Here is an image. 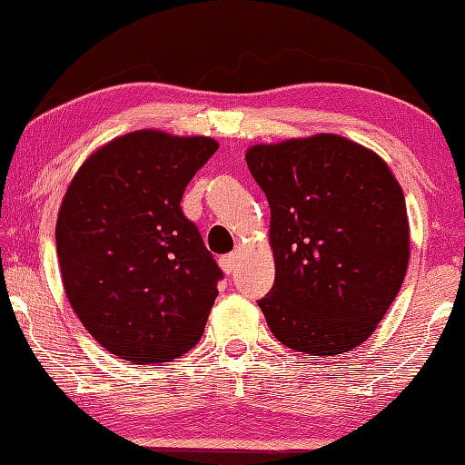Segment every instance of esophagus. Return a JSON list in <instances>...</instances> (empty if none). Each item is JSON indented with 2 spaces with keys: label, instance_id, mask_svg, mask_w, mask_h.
<instances>
[{
  "label": "esophagus",
  "instance_id": "1",
  "mask_svg": "<svg viewBox=\"0 0 465 465\" xmlns=\"http://www.w3.org/2000/svg\"><path fill=\"white\" fill-rule=\"evenodd\" d=\"M235 263H238V258H235V253H225V256L220 258V268L225 272V274H232Z\"/></svg>",
  "mask_w": 465,
  "mask_h": 465
}]
</instances>
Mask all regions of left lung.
Masks as SVG:
<instances>
[{
	"mask_svg": "<svg viewBox=\"0 0 465 465\" xmlns=\"http://www.w3.org/2000/svg\"><path fill=\"white\" fill-rule=\"evenodd\" d=\"M276 280L260 308L288 349L334 357L377 331L403 284L409 220L387 163L347 136L252 144Z\"/></svg>",
	"mask_w": 465,
	"mask_h": 465,
	"instance_id": "left-lung-1",
	"label": "left lung"
}]
</instances>
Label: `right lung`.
<instances>
[{"label": "right lung", "instance_id": "right-lung-1", "mask_svg": "<svg viewBox=\"0 0 465 465\" xmlns=\"http://www.w3.org/2000/svg\"><path fill=\"white\" fill-rule=\"evenodd\" d=\"M217 147L209 136L126 133L90 154L64 193L62 284L84 329L118 359L169 362L202 339L222 270L179 203Z\"/></svg>", "mask_w": 465, "mask_h": 465}]
</instances>
